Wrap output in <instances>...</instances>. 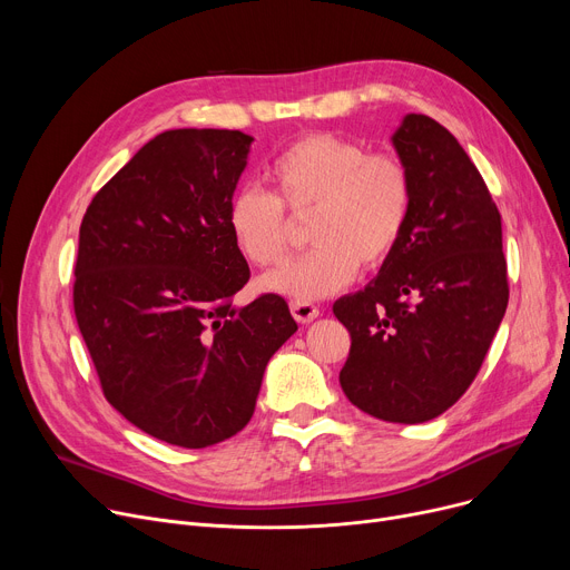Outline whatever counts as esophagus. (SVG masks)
Returning a JSON list of instances; mask_svg holds the SVG:
<instances>
[{
	"label": "esophagus",
	"instance_id": "34e87169",
	"mask_svg": "<svg viewBox=\"0 0 570 570\" xmlns=\"http://www.w3.org/2000/svg\"><path fill=\"white\" fill-rule=\"evenodd\" d=\"M291 314L297 323H312L318 316V307L307 303V301H293L291 303Z\"/></svg>",
	"mask_w": 570,
	"mask_h": 570
}]
</instances>
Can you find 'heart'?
Masks as SVG:
<instances>
[{
	"instance_id": "1",
	"label": "heart",
	"mask_w": 570,
	"mask_h": 570,
	"mask_svg": "<svg viewBox=\"0 0 570 570\" xmlns=\"http://www.w3.org/2000/svg\"><path fill=\"white\" fill-rule=\"evenodd\" d=\"M273 194L247 187L230 196L226 226L237 252L256 267H275L293 249L295 219H307L314 247L265 279L297 301L342 291L357 267H379L409 228L415 179L393 149L367 153L337 134H307L288 142L267 166Z\"/></svg>"
}]
</instances>
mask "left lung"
<instances>
[{
    "label": "left lung",
    "instance_id": "obj_1",
    "mask_svg": "<svg viewBox=\"0 0 570 570\" xmlns=\"http://www.w3.org/2000/svg\"><path fill=\"white\" fill-rule=\"evenodd\" d=\"M415 179L409 228L379 277L333 305L351 335L340 383L387 423H425L473 383L508 307L501 215L458 138L428 115L393 136Z\"/></svg>",
    "mask_w": 570,
    "mask_h": 570
}]
</instances>
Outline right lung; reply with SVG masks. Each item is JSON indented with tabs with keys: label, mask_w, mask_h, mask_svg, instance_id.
<instances>
[{
	"label": "right lung",
	"mask_w": 570,
	"mask_h": 570,
	"mask_svg": "<svg viewBox=\"0 0 570 570\" xmlns=\"http://www.w3.org/2000/svg\"><path fill=\"white\" fill-rule=\"evenodd\" d=\"M252 136L173 129L142 145L80 224L73 312L106 400L183 448L230 439L297 331L282 295L233 307L249 265L226 226Z\"/></svg>",
	"instance_id": "add662e5"
}]
</instances>
